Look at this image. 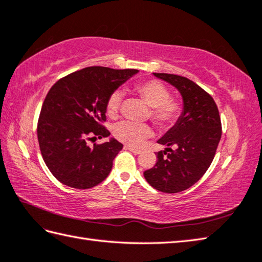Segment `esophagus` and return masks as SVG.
Segmentation results:
<instances>
[{
    "mask_svg": "<svg viewBox=\"0 0 262 262\" xmlns=\"http://www.w3.org/2000/svg\"><path fill=\"white\" fill-rule=\"evenodd\" d=\"M126 148H127V150H129L130 152H133V153H134V155H140V153L142 152L141 150H140V148H136V147H133V146H129V145H126L125 146Z\"/></svg>",
    "mask_w": 262,
    "mask_h": 262,
    "instance_id": "1",
    "label": "esophagus"
}]
</instances>
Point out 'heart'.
Returning <instances> with one entry per match:
<instances>
[{
	"mask_svg": "<svg viewBox=\"0 0 262 262\" xmlns=\"http://www.w3.org/2000/svg\"><path fill=\"white\" fill-rule=\"evenodd\" d=\"M135 92L148 106H151L148 117L158 127H170L181 117L183 112L182 101L170 97V91L160 81H141L135 85ZM122 95L124 94L120 90H116L110 94L106 102L107 116L115 117L118 114ZM151 134V127L146 124L124 120L118 122L114 127V135L117 140L134 146L140 145Z\"/></svg>",
	"mask_w": 262,
	"mask_h": 262,
	"instance_id": "1",
	"label": "heart"
}]
</instances>
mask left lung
<instances>
[{
  "instance_id": "left-lung-1",
  "label": "left lung",
  "mask_w": 262,
  "mask_h": 262,
  "mask_svg": "<svg viewBox=\"0 0 262 262\" xmlns=\"http://www.w3.org/2000/svg\"><path fill=\"white\" fill-rule=\"evenodd\" d=\"M175 86L183 97V112L175 125L160 140L165 151L144 171L146 182L163 193L185 191L201 178L216 155L222 137V121L212 96L186 77L156 74Z\"/></svg>"
}]
</instances>
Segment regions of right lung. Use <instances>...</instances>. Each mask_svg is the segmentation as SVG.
<instances>
[{
  "label": "right lung",
  "mask_w": 262,
  "mask_h": 262,
  "mask_svg": "<svg viewBox=\"0 0 262 262\" xmlns=\"http://www.w3.org/2000/svg\"><path fill=\"white\" fill-rule=\"evenodd\" d=\"M137 73L87 67L51 87L39 114L37 138L44 162L60 183L86 189L109 176L122 144L115 138L93 147L87 142L110 135L101 124L105 121L107 99Z\"/></svg>",
  "instance_id": "obj_1"
}]
</instances>
